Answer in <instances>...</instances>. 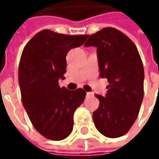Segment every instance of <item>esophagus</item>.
I'll return each instance as SVG.
<instances>
[{
    "mask_svg": "<svg viewBox=\"0 0 159 159\" xmlns=\"http://www.w3.org/2000/svg\"><path fill=\"white\" fill-rule=\"evenodd\" d=\"M87 96H88V97H92V96H94V93L89 92V93H87Z\"/></svg>",
    "mask_w": 159,
    "mask_h": 159,
    "instance_id": "34e87169",
    "label": "esophagus"
}]
</instances>
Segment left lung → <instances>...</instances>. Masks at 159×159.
I'll return each instance as SVG.
<instances>
[{"instance_id": "left-lung-1", "label": "left lung", "mask_w": 159, "mask_h": 159, "mask_svg": "<svg viewBox=\"0 0 159 159\" xmlns=\"http://www.w3.org/2000/svg\"><path fill=\"white\" fill-rule=\"evenodd\" d=\"M97 48L100 77L108 80L106 95L93 112L95 127L104 136L120 137L134 125L143 99L144 69L134 43L125 34L106 27L90 35L85 47Z\"/></svg>"}]
</instances>
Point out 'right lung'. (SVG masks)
<instances>
[{"label":"right lung","mask_w":159,"mask_h":159,"mask_svg":"<svg viewBox=\"0 0 159 159\" xmlns=\"http://www.w3.org/2000/svg\"><path fill=\"white\" fill-rule=\"evenodd\" d=\"M89 35H66L45 29L25 46L18 66L21 99L34 128L47 139L61 141L73 128V114L86 92L60 88L65 79L66 55L81 46Z\"/></svg>","instance_id":"right-lung-1"}]
</instances>
